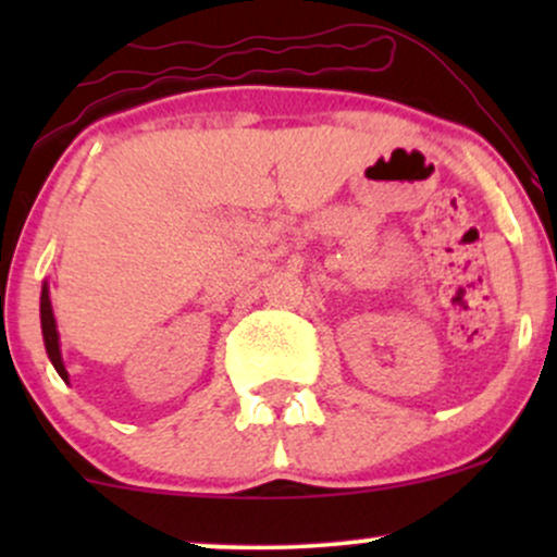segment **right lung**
I'll list each match as a JSON object with an SVG mask.
<instances>
[{
	"mask_svg": "<svg viewBox=\"0 0 557 557\" xmlns=\"http://www.w3.org/2000/svg\"><path fill=\"white\" fill-rule=\"evenodd\" d=\"M41 330H44V345H47V354L52 359L54 369L60 372L62 380H67L65 363H62L60 356V337H57V324H54V314H52V300H49V290L44 285L41 290Z\"/></svg>",
	"mask_w": 557,
	"mask_h": 557,
	"instance_id": "1",
	"label": "right lung"
}]
</instances>
